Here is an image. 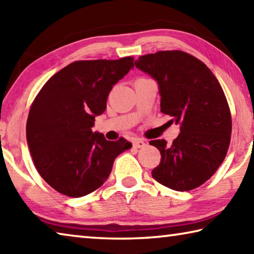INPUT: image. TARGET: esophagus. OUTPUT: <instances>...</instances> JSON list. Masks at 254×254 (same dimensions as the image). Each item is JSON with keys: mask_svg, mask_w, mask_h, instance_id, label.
Wrapping results in <instances>:
<instances>
[{"mask_svg": "<svg viewBox=\"0 0 254 254\" xmlns=\"http://www.w3.org/2000/svg\"><path fill=\"white\" fill-rule=\"evenodd\" d=\"M147 143H145V141L141 140V139H135L133 141V147L136 148V149H141V148H144Z\"/></svg>", "mask_w": 254, "mask_h": 254, "instance_id": "obj_1", "label": "esophagus"}]
</instances>
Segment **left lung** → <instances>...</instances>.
I'll use <instances>...</instances> for the list:
<instances>
[{
    "instance_id": "1",
    "label": "left lung",
    "mask_w": 254,
    "mask_h": 254,
    "mask_svg": "<svg viewBox=\"0 0 254 254\" xmlns=\"http://www.w3.org/2000/svg\"><path fill=\"white\" fill-rule=\"evenodd\" d=\"M157 81L163 114L180 127L171 145L153 140L161 161L152 177L163 186L187 191L218 169L230 145L232 120L224 92L209 68L184 51H158L135 60Z\"/></svg>"
}]
</instances>
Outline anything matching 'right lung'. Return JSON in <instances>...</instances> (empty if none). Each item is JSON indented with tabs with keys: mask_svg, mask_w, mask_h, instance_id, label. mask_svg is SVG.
<instances>
[{
	"mask_svg": "<svg viewBox=\"0 0 254 254\" xmlns=\"http://www.w3.org/2000/svg\"><path fill=\"white\" fill-rule=\"evenodd\" d=\"M133 67L132 57L71 63L33 101L27 121L30 153L38 173L60 194H91L105 183L119 154L131 149L124 137L109 141L92 127L113 85Z\"/></svg>",
	"mask_w": 254,
	"mask_h": 254,
	"instance_id": "right-lung-1",
	"label": "right lung"
}]
</instances>
